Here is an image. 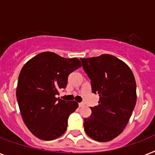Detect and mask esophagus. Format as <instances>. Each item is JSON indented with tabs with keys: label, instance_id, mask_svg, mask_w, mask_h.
Returning a JSON list of instances; mask_svg holds the SVG:
<instances>
[{
	"label": "esophagus",
	"instance_id": "esophagus-1",
	"mask_svg": "<svg viewBox=\"0 0 155 155\" xmlns=\"http://www.w3.org/2000/svg\"><path fill=\"white\" fill-rule=\"evenodd\" d=\"M84 103H80V104H79V107H84Z\"/></svg>",
	"mask_w": 155,
	"mask_h": 155
}]
</instances>
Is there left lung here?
Listing matches in <instances>:
<instances>
[{
	"mask_svg": "<svg viewBox=\"0 0 155 155\" xmlns=\"http://www.w3.org/2000/svg\"><path fill=\"white\" fill-rule=\"evenodd\" d=\"M80 60L92 92L99 96V105L91 107V116L84 119V130L98 142L112 140L126 127L136 104L133 72L125 63L108 54Z\"/></svg>",
	"mask_w": 155,
	"mask_h": 155,
	"instance_id": "8db88e82",
	"label": "left lung"
}]
</instances>
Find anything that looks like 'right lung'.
I'll return each instance as SVG.
<instances>
[{
  "mask_svg": "<svg viewBox=\"0 0 155 155\" xmlns=\"http://www.w3.org/2000/svg\"><path fill=\"white\" fill-rule=\"evenodd\" d=\"M80 67L77 58L66 59L45 51L28 60L21 69L16 99L25 125L38 139L53 140L66 131L69 115L78 104L56 95L59 89L67 87L68 75Z\"/></svg>",
  "mask_w": 155,
  "mask_h": 155,
  "instance_id": "1",
  "label": "right lung"
}]
</instances>
